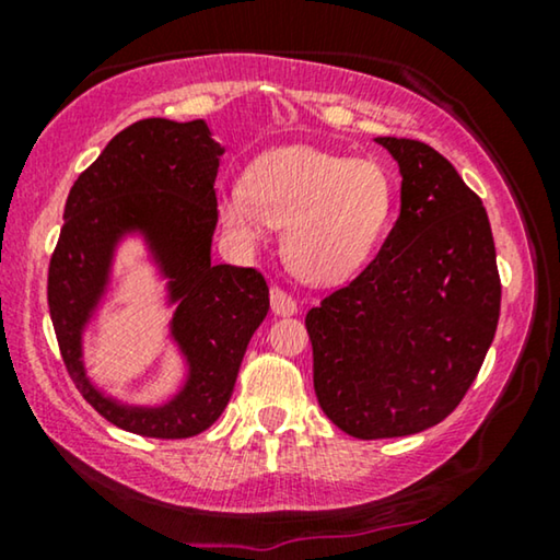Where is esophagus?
<instances>
[{
	"label": "esophagus",
	"instance_id": "34e87169",
	"mask_svg": "<svg viewBox=\"0 0 560 560\" xmlns=\"http://www.w3.org/2000/svg\"><path fill=\"white\" fill-rule=\"evenodd\" d=\"M270 305H272L275 316H293V313H298L295 298L285 293V290L278 288V285L270 290Z\"/></svg>",
	"mask_w": 560,
	"mask_h": 560
}]
</instances>
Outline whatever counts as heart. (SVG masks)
<instances>
[{
	"label": "heart",
	"mask_w": 560,
	"mask_h": 560,
	"mask_svg": "<svg viewBox=\"0 0 560 560\" xmlns=\"http://www.w3.org/2000/svg\"><path fill=\"white\" fill-rule=\"evenodd\" d=\"M395 206V180L377 160L288 144L259 155L244 186L219 194L221 226L244 249L285 226L282 257L313 285H336L372 257Z\"/></svg>",
	"instance_id": "heart-1"
}]
</instances>
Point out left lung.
Segmentation results:
<instances>
[{"instance_id":"1","label":"left lung","mask_w":560,"mask_h":560,"mask_svg":"<svg viewBox=\"0 0 560 560\" xmlns=\"http://www.w3.org/2000/svg\"><path fill=\"white\" fill-rule=\"evenodd\" d=\"M377 142L400 165V217L380 255L305 316L318 405L364 441L420 433L456 410L502 298L481 198L431 144Z\"/></svg>"}]
</instances>
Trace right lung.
<instances>
[{"instance_id": "right-lung-1", "label": "right lung", "mask_w": 560, "mask_h": 560, "mask_svg": "<svg viewBox=\"0 0 560 560\" xmlns=\"http://www.w3.org/2000/svg\"><path fill=\"white\" fill-rule=\"evenodd\" d=\"M221 155L224 148L203 119H142L121 129L68 194L48 270L52 328L83 400L121 431L148 439L206 431L224 412L252 334L270 311V290L255 267L211 262ZM127 233L143 236L168 278V302L179 305L172 335L189 377L158 409L106 398L82 366V328L108 284L113 249Z\"/></svg>"}]
</instances>
